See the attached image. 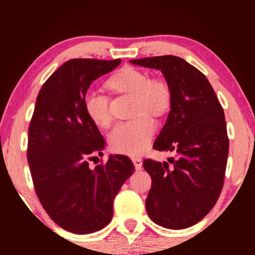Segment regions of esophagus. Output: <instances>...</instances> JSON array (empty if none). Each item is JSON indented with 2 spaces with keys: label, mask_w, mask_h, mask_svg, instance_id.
I'll return each mask as SVG.
<instances>
[{
  "label": "esophagus",
  "mask_w": 255,
  "mask_h": 255,
  "mask_svg": "<svg viewBox=\"0 0 255 255\" xmlns=\"http://www.w3.org/2000/svg\"><path fill=\"white\" fill-rule=\"evenodd\" d=\"M131 160H133L135 169L141 168V165H142V159H141V158H140V157H133V158H131Z\"/></svg>",
  "instance_id": "obj_1"
}]
</instances>
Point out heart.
<instances>
[{
  "mask_svg": "<svg viewBox=\"0 0 255 255\" xmlns=\"http://www.w3.org/2000/svg\"><path fill=\"white\" fill-rule=\"evenodd\" d=\"M105 86L114 95H129L131 115L135 119L122 122L109 135V145L116 153L136 156L145 152L156 130L151 116H164L171 108L172 90L165 79L150 78L147 72L134 67H124L108 79ZM87 118L98 128L110 127L113 116L108 96L89 92L84 98Z\"/></svg>",
  "mask_w": 255,
  "mask_h": 255,
  "instance_id": "b5f03b06",
  "label": "heart"
}]
</instances>
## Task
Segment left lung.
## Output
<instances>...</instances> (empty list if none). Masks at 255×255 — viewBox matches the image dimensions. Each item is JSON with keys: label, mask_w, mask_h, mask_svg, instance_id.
I'll return each mask as SVG.
<instances>
[{"label": "left lung", "mask_w": 255, "mask_h": 255, "mask_svg": "<svg viewBox=\"0 0 255 255\" xmlns=\"http://www.w3.org/2000/svg\"><path fill=\"white\" fill-rule=\"evenodd\" d=\"M130 63L159 69L172 90L171 110L153 148L174 156L142 163L152 178L146 210L168 229L192 227L211 211L223 188L229 153L223 108L207 78L183 58L165 55Z\"/></svg>", "instance_id": "1"}]
</instances>
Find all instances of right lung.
Returning <instances> with one entry per match:
<instances>
[{"label": "right lung", "mask_w": 255, "mask_h": 255, "mask_svg": "<svg viewBox=\"0 0 255 255\" xmlns=\"http://www.w3.org/2000/svg\"><path fill=\"white\" fill-rule=\"evenodd\" d=\"M120 62H64L40 89L28 126L27 160L37 197L55 223L74 234L95 233L109 224L114 199L135 169L122 154L89 166L103 154L105 141L85 113L84 98L92 81Z\"/></svg>", "instance_id": "add662e5"}]
</instances>
